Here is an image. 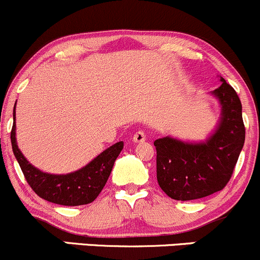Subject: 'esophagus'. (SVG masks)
Masks as SVG:
<instances>
[{"label":"esophagus","instance_id":"obj_1","mask_svg":"<svg viewBox=\"0 0 260 260\" xmlns=\"http://www.w3.org/2000/svg\"><path fill=\"white\" fill-rule=\"evenodd\" d=\"M133 140L134 142H144L146 140V134H145L144 131H138V133L134 134Z\"/></svg>","mask_w":260,"mask_h":260}]
</instances>
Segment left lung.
I'll list each match as a JSON object with an SVG mask.
<instances>
[{
    "label": "left lung",
    "mask_w": 260,
    "mask_h": 260,
    "mask_svg": "<svg viewBox=\"0 0 260 260\" xmlns=\"http://www.w3.org/2000/svg\"><path fill=\"white\" fill-rule=\"evenodd\" d=\"M219 80V88L211 91L220 105L219 120L206 140L183 141L165 136L153 142L157 182L172 200H197L220 191L238 161L245 140L242 103L222 77Z\"/></svg>",
    "instance_id": "left-lung-1"
}]
</instances>
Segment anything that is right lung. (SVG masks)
I'll list each match as a JSON object with an SVG mask.
<instances>
[{"mask_svg":"<svg viewBox=\"0 0 260 260\" xmlns=\"http://www.w3.org/2000/svg\"><path fill=\"white\" fill-rule=\"evenodd\" d=\"M16 105L13 108V126L11 131L12 150L28 185L43 200L62 206H80L93 202L107 183L114 162L124 147L119 141L111 145L82 169L66 175L43 172L28 162L16 140Z\"/></svg>","mask_w":260,"mask_h":260,"instance_id":"obj_1","label":"right lung"}]
</instances>
